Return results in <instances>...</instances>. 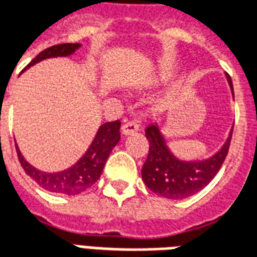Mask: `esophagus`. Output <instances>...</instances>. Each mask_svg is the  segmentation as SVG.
<instances>
[{
    "label": "esophagus",
    "instance_id": "34e87169",
    "mask_svg": "<svg viewBox=\"0 0 257 257\" xmlns=\"http://www.w3.org/2000/svg\"><path fill=\"white\" fill-rule=\"evenodd\" d=\"M121 131H122V135H125V136H126V135L136 134V132L139 131V125L135 122V121H129V122L123 123Z\"/></svg>",
    "mask_w": 257,
    "mask_h": 257
}]
</instances>
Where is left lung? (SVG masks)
Returning <instances> with one entry per match:
<instances>
[{
    "instance_id": "1",
    "label": "left lung",
    "mask_w": 257,
    "mask_h": 257,
    "mask_svg": "<svg viewBox=\"0 0 257 257\" xmlns=\"http://www.w3.org/2000/svg\"><path fill=\"white\" fill-rule=\"evenodd\" d=\"M227 82L230 85L234 97L231 78L226 74ZM232 128L228 132L224 145L213 156L204 160H180L169 150L167 139L162 135L158 123L150 125L146 129V138L149 140V156L142 168V179L149 189L169 199H183L191 197L204 189L215 178L216 173L226 160Z\"/></svg>"
}]
</instances>
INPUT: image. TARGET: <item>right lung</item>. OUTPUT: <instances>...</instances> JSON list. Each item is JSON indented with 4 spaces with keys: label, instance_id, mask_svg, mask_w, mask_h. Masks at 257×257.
<instances>
[{
    "label": "right lung",
    "instance_id": "add662e5",
    "mask_svg": "<svg viewBox=\"0 0 257 257\" xmlns=\"http://www.w3.org/2000/svg\"><path fill=\"white\" fill-rule=\"evenodd\" d=\"M79 48H81V44H60V45L47 48L41 53H38L25 70L45 59L70 56ZM119 128H121L119 119L103 123L100 128L97 129L95 139L92 140V143L88 147V150L85 151L84 156L81 157L73 167L60 172L49 173L34 168L26 161L25 157L20 153L19 147L16 146L20 165L23 167L25 172L38 186H41L42 189L48 190L51 193L62 194V195H77L89 189L90 186L95 184L97 179L100 178L107 158L121 139Z\"/></svg>",
    "mask_w": 257,
    "mask_h": 257
}]
</instances>
